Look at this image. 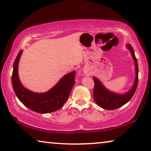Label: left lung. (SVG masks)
Wrapping results in <instances>:
<instances>
[{
  "label": "left lung",
  "mask_w": 151,
  "mask_h": 151,
  "mask_svg": "<svg viewBox=\"0 0 151 151\" xmlns=\"http://www.w3.org/2000/svg\"><path fill=\"white\" fill-rule=\"evenodd\" d=\"M126 47L132 56L134 62L135 67V79L132 88L129 91L123 94H119L109 91L103 85L101 81L95 76L93 77L94 82V88L93 92V98L95 103L101 108L106 110H113L123 106L131 100L136 91L139 81V66L137 59L134 55L133 48L129 44H127Z\"/></svg>",
  "instance_id": "1"
}]
</instances>
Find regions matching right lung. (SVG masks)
Segmentation results:
<instances>
[{"mask_svg":"<svg viewBox=\"0 0 151 151\" xmlns=\"http://www.w3.org/2000/svg\"><path fill=\"white\" fill-rule=\"evenodd\" d=\"M22 50L17 56L12 75V85L17 98L27 108L39 113H48L60 109L67 101L75 84V70L64 75L50 90L35 93L22 85L19 76V63Z\"/></svg>","mask_w":151,"mask_h":151,"instance_id":"right-lung-1","label":"right lung"}]
</instances>
